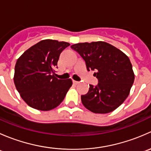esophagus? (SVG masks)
Masks as SVG:
<instances>
[{
  "label": "esophagus",
  "mask_w": 151,
  "mask_h": 151,
  "mask_svg": "<svg viewBox=\"0 0 151 151\" xmlns=\"http://www.w3.org/2000/svg\"><path fill=\"white\" fill-rule=\"evenodd\" d=\"M73 83H74V85H77V84H79V83H80V82L75 81V80H73Z\"/></svg>",
  "instance_id": "34e87169"
}]
</instances>
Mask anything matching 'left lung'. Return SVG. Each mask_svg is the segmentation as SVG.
Segmentation results:
<instances>
[{
    "mask_svg": "<svg viewBox=\"0 0 151 151\" xmlns=\"http://www.w3.org/2000/svg\"><path fill=\"white\" fill-rule=\"evenodd\" d=\"M84 59L88 71L98 85H89V91L81 96L82 103L94 113L112 112L123 103L134 81L130 60L119 49L104 42L78 43L71 46Z\"/></svg>",
    "mask_w": 151,
    "mask_h": 151,
    "instance_id": "left-lung-1",
    "label": "left lung"
}]
</instances>
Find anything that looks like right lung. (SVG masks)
I'll list each match as a JSON object with an SVG mask.
<instances>
[{"label": "right lung", "mask_w": 151, "mask_h": 151, "mask_svg": "<svg viewBox=\"0 0 151 151\" xmlns=\"http://www.w3.org/2000/svg\"><path fill=\"white\" fill-rule=\"evenodd\" d=\"M69 45L68 42L45 39L17 59L14 82L21 98L30 107L51 110L64 99L72 80H58L55 77V68L61 52Z\"/></svg>", "instance_id": "obj_1"}]
</instances>
